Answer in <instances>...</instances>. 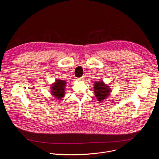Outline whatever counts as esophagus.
<instances>
[{"label":"esophagus","mask_w":159,"mask_h":159,"mask_svg":"<svg viewBox=\"0 0 159 159\" xmlns=\"http://www.w3.org/2000/svg\"><path fill=\"white\" fill-rule=\"evenodd\" d=\"M77 80H80V81H84V77H82L80 78H79Z\"/></svg>","instance_id":"1"}]
</instances>
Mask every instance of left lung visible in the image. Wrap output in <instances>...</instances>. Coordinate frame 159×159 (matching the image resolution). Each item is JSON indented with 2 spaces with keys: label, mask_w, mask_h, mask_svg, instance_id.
I'll list each match as a JSON object with an SVG mask.
<instances>
[{
  "label": "left lung",
  "mask_w": 159,
  "mask_h": 159,
  "mask_svg": "<svg viewBox=\"0 0 159 159\" xmlns=\"http://www.w3.org/2000/svg\"><path fill=\"white\" fill-rule=\"evenodd\" d=\"M94 86L95 96L98 101H102L106 99L111 93L109 87L107 86L102 80L96 82Z\"/></svg>",
  "instance_id": "left-lung-1"
}]
</instances>
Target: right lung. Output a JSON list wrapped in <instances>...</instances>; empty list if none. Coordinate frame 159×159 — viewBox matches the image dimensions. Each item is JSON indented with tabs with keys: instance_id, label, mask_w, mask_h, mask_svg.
I'll return each instance as SVG.
<instances>
[{
	"instance_id": "add662e5",
	"label": "right lung",
	"mask_w": 159,
	"mask_h": 159,
	"mask_svg": "<svg viewBox=\"0 0 159 159\" xmlns=\"http://www.w3.org/2000/svg\"><path fill=\"white\" fill-rule=\"evenodd\" d=\"M55 81L51 87V93L53 96L60 99L65 96V87L66 83L65 81L60 79H57Z\"/></svg>"
}]
</instances>
